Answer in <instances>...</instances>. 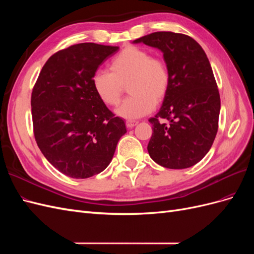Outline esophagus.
<instances>
[{
	"instance_id": "34e87169",
	"label": "esophagus",
	"mask_w": 254,
	"mask_h": 254,
	"mask_svg": "<svg viewBox=\"0 0 254 254\" xmlns=\"http://www.w3.org/2000/svg\"><path fill=\"white\" fill-rule=\"evenodd\" d=\"M137 123H139V122H136V121H127V122H126V126H127V128L131 129V128H133L134 126L137 125Z\"/></svg>"
}]
</instances>
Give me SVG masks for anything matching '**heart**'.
<instances>
[{
  "instance_id": "1",
  "label": "heart",
  "mask_w": 254,
  "mask_h": 254,
  "mask_svg": "<svg viewBox=\"0 0 254 254\" xmlns=\"http://www.w3.org/2000/svg\"><path fill=\"white\" fill-rule=\"evenodd\" d=\"M110 72L92 76L96 95L107 106H117L124 86L130 94L115 110L119 117L134 120L148 114L165 98L171 86L170 70L163 60L153 58L144 49L129 45L114 56Z\"/></svg>"
}]
</instances>
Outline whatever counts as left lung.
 <instances>
[{
	"mask_svg": "<svg viewBox=\"0 0 254 254\" xmlns=\"http://www.w3.org/2000/svg\"><path fill=\"white\" fill-rule=\"evenodd\" d=\"M133 43L162 52L171 74L162 107L149 119V156L172 170L193 166L210 150L218 129L220 96L210 61L200 45L183 34L157 32ZM161 118L169 124L161 123Z\"/></svg>",
	"mask_w": 254,
	"mask_h": 254,
	"instance_id": "obj_1",
	"label": "left lung"
}]
</instances>
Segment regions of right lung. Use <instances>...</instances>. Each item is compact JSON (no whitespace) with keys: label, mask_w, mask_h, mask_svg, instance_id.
Segmentation results:
<instances>
[{"label":"right lung","mask_w":254,"mask_h":254,"mask_svg":"<svg viewBox=\"0 0 254 254\" xmlns=\"http://www.w3.org/2000/svg\"><path fill=\"white\" fill-rule=\"evenodd\" d=\"M119 47L79 43L54 54L32 93L34 134L43 156L64 175L102 173L127 130L92 86V76Z\"/></svg>","instance_id":"add662e5"}]
</instances>
